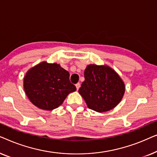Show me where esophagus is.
Wrapping results in <instances>:
<instances>
[{
    "label": "esophagus",
    "instance_id": "1",
    "mask_svg": "<svg viewBox=\"0 0 157 157\" xmlns=\"http://www.w3.org/2000/svg\"><path fill=\"white\" fill-rule=\"evenodd\" d=\"M76 89L78 90L79 88H80V83H77L76 84Z\"/></svg>",
    "mask_w": 157,
    "mask_h": 157
}]
</instances>
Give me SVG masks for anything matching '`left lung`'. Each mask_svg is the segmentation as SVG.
I'll return each mask as SVG.
<instances>
[{"label": "left lung", "mask_w": 157, "mask_h": 157, "mask_svg": "<svg viewBox=\"0 0 157 157\" xmlns=\"http://www.w3.org/2000/svg\"><path fill=\"white\" fill-rule=\"evenodd\" d=\"M84 78L78 92L90 109L105 112L121 101L125 86L112 68L91 64L86 68Z\"/></svg>", "instance_id": "left-lung-1"}]
</instances>
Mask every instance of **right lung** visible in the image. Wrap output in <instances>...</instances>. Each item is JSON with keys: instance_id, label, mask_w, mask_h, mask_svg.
Returning a JSON list of instances; mask_svg holds the SVG:
<instances>
[{"instance_id": "1", "label": "right lung", "mask_w": 157, "mask_h": 157, "mask_svg": "<svg viewBox=\"0 0 157 157\" xmlns=\"http://www.w3.org/2000/svg\"><path fill=\"white\" fill-rule=\"evenodd\" d=\"M69 77V73L59 64L43 62L26 73L23 87L36 106L53 110L62 104L68 94L76 90Z\"/></svg>"}]
</instances>
